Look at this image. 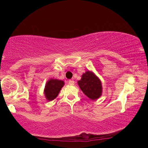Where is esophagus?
<instances>
[{"label": "esophagus", "mask_w": 148, "mask_h": 148, "mask_svg": "<svg viewBox=\"0 0 148 148\" xmlns=\"http://www.w3.org/2000/svg\"><path fill=\"white\" fill-rule=\"evenodd\" d=\"M68 82L70 85H74V84H75V82L73 80H69Z\"/></svg>", "instance_id": "obj_1"}]
</instances>
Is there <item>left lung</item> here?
<instances>
[{
  "mask_svg": "<svg viewBox=\"0 0 148 148\" xmlns=\"http://www.w3.org/2000/svg\"><path fill=\"white\" fill-rule=\"evenodd\" d=\"M77 84L84 94L92 100L100 98L102 93V83L98 77L92 71H86L82 75Z\"/></svg>",
  "mask_w": 148,
  "mask_h": 148,
  "instance_id": "left-lung-1",
  "label": "left lung"
}]
</instances>
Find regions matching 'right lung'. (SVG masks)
<instances>
[{"label":"right lung","instance_id":"1","mask_svg":"<svg viewBox=\"0 0 148 148\" xmlns=\"http://www.w3.org/2000/svg\"><path fill=\"white\" fill-rule=\"evenodd\" d=\"M64 84V82L62 80L54 79H50L48 80L44 88V95L46 100L52 101L55 99Z\"/></svg>","mask_w":148,"mask_h":148}]
</instances>
